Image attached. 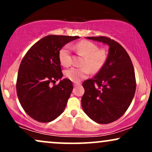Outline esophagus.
<instances>
[{"mask_svg": "<svg viewBox=\"0 0 152 152\" xmlns=\"http://www.w3.org/2000/svg\"><path fill=\"white\" fill-rule=\"evenodd\" d=\"M80 85H81V84H80L79 83H74V86L75 87H76V86H79Z\"/></svg>", "mask_w": 152, "mask_h": 152, "instance_id": "34e87169", "label": "esophagus"}]
</instances>
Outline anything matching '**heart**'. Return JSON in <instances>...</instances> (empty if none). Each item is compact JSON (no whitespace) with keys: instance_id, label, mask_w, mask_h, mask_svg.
<instances>
[{"instance_id":"obj_1","label":"heart","mask_w":152,"mask_h":152,"mask_svg":"<svg viewBox=\"0 0 152 152\" xmlns=\"http://www.w3.org/2000/svg\"><path fill=\"white\" fill-rule=\"evenodd\" d=\"M72 48L78 54L83 56L81 65L82 67L75 68L65 71V76L75 83L86 78L90 71L96 73L104 67L108 58V53L104 48H98L96 43L87 40H81L72 46ZM58 58L62 66L68 67L72 63L71 48L65 45L59 50Z\"/></svg>"}]
</instances>
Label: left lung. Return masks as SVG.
Returning a JSON list of instances; mask_svg holds the SVG:
<instances>
[{"instance_id":"1","label":"left lung","mask_w":152,"mask_h":152,"mask_svg":"<svg viewBox=\"0 0 152 152\" xmlns=\"http://www.w3.org/2000/svg\"><path fill=\"white\" fill-rule=\"evenodd\" d=\"M109 46L105 65L93 78L83 81V111L96 123L106 124L121 117L136 91L135 72L126 50L106 36L87 37Z\"/></svg>"}]
</instances>
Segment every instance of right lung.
Wrapping results in <instances>:
<instances>
[{"instance_id": "add662e5", "label": "right lung", "mask_w": 152, "mask_h": 152, "mask_svg": "<svg viewBox=\"0 0 152 152\" xmlns=\"http://www.w3.org/2000/svg\"><path fill=\"white\" fill-rule=\"evenodd\" d=\"M79 37L49 35L31 47L19 66L16 91L20 104L28 116L46 123L64 112L73 90L71 80L50 83L61 78L59 50L67 43Z\"/></svg>"}]
</instances>
